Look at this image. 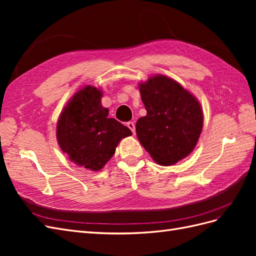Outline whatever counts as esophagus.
Returning <instances> with one entry per match:
<instances>
[{
    "label": "esophagus",
    "mask_w": 256,
    "mask_h": 256,
    "mask_svg": "<svg viewBox=\"0 0 256 256\" xmlns=\"http://www.w3.org/2000/svg\"><path fill=\"white\" fill-rule=\"evenodd\" d=\"M127 127H128L131 131H132V134L136 132V125H134V122H127Z\"/></svg>",
    "instance_id": "1"
}]
</instances>
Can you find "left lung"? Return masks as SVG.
I'll use <instances>...</instances> for the list:
<instances>
[{
  "label": "left lung",
  "mask_w": 256,
  "mask_h": 256,
  "mask_svg": "<svg viewBox=\"0 0 256 256\" xmlns=\"http://www.w3.org/2000/svg\"><path fill=\"white\" fill-rule=\"evenodd\" d=\"M147 114L138 118V141L160 166H173L194 148L203 128L198 99L166 76L138 84Z\"/></svg>",
  "instance_id": "8db88e82"
}]
</instances>
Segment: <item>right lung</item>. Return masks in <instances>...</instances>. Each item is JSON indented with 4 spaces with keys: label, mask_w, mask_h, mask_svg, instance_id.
I'll return each instance as SVG.
<instances>
[{
    "label": "right lung",
    "mask_w": 256,
    "mask_h": 256,
    "mask_svg": "<svg viewBox=\"0 0 256 256\" xmlns=\"http://www.w3.org/2000/svg\"><path fill=\"white\" fill-rule=\"evenodd\" d=\"M102 92L88 85L79 90L62 111L56 138L60 150L76 166L99 171L115 152L122 138L132 134L102 106Z\"/></svg>",
    "instance_id": "right-lung-1"
}]
</instances>
